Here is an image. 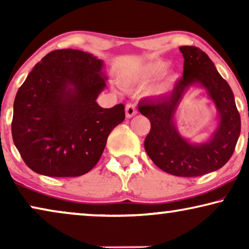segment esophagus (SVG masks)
<instances>
[{
  "label": "esophagus",
  "instance_id": "34e87169",
  "mask_svg": "<svg viewBox=\"0 0 249 249\" xmlns=\"http://www.w3.org/2000/svg\"><path fill=\"white\" fill-rule=\"evenodd\" d=\"M136 114H137V110H136L135 105L132 103L127 104V107H125V117L132 118Z\"/></svg>",
  "mask_w": 249,
  "mask_h": 249
}]
</instances>
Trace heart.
<instances>
[{
    "label": "heart",
    "instance_id": "b5f03b06",
    "mask_svg": "<svg viewBox=\"0 0 249 249\" xmlns=\"http://www.w3.org/2000/svg\"><path fill=\"white\" fill-rule=\"evenodd\" d=\"M169 68V62L166 61H154L148 64H145L138 69L127 71V72L122 73L120 76V84L122 86L128 87L132 85L137 84H147L151 81L159 79L165 73V71ZM177 79L175 74L170 76L166 80V83H173Z\"/></svg>",
    "mask_w": 249,
    "mask_h": 249
}]
</instances>
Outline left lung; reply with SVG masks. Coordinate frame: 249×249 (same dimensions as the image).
<instances>
[{
	"label": "left lung",
	"instance_id": "8db88e82",
	"mask_svg": "<svg viewBox=\"0 0 249 249\" xmlns=\"http://www.w3.org/2000/svg\"><path fill=\"white\" fill-rule=\"evenodd\" d=\"M183 76L172 91L158 98H145L138 110L151 121L145 151L156 166L177 177H198L226 164L240 135V115L229 84L221 77L209 55L196 46L179 47ZM194 83L207 89L216 104L220 122L209 142L192 144L178 134L174 115L185 90Z\"/></svg>",
	"mask_w": 249,
	"mask_h": 249
}]
</instances>
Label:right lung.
<instances>
[{"instance_id":"add662e5","label":"right lung","mask_w":249,"mask_h":249,"mask_svg":"<svg viewBox=\"0 0 249 249\" xmlns=\"http://www.w3.org/2000/svg\"><path fill=\"white\" fill-rule=\"evenodd\" d=\"M103 61L79 50H55L30 71L17 91L11 124L17 149L43 176L79 177L96 165L124 105L103 108Z\"/></svg>"}]
</instances>
